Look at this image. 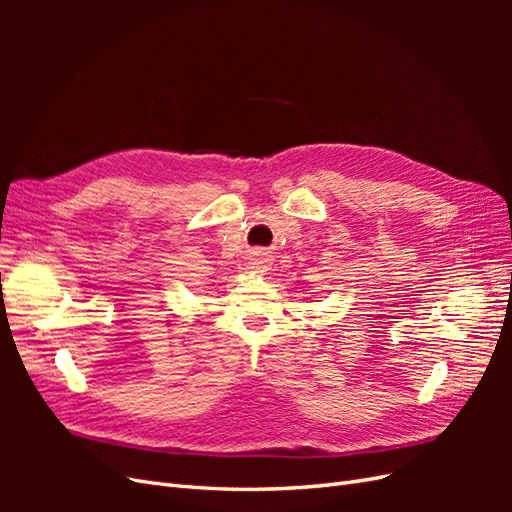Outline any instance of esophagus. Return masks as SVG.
<instances>
[{
    "instance_id": "obj_1",
    "label": "esophagus",
    "mask_w": 512,
    "mask_h": 512,
    "mask_svg": "<svg viewBox=\"0 0 512 512\" xmlns=\"http://www.w3.org/2000/svg\"><path fill=\"white\" fill-rule=\"evenodd\" d=\"M252 265H254V269H265V265H267L265 254H256V256L252 258Z\"/></svg>"
}]
</instances>
